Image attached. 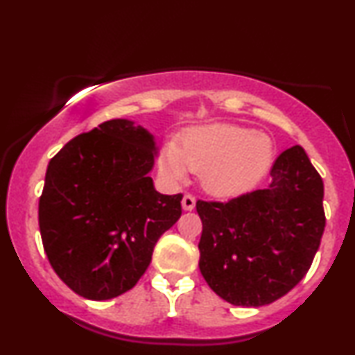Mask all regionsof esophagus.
<instances>
[{"instance_id": "34e87169", "label": "esophagus", "mask_w": 355, "mask_h": 355, "mask_svg": "<svg viewBox=\"0 0 355 355\" xmlns=\"http://www.w3.org/2000/svg\"><path fill=\"white\" fill-rule=\"evenodd\" d=\"M182 208L186 211H192L196 208V197L191 196V193H186L182 198Z\"/></svg>"}]
</instances>
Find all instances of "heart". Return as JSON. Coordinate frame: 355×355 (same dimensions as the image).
I'll return each mask as SVG.
<instances>
[{
	"label": "heart",
	"instance_id": "1",
	"mask_svg": "<svg viewBox=\"0 0 355 355\" xmlns=\"http://www.w3.org/2000/svg\"><path fill=\"white\" fill-rule=\"evenodd\" d=\"M275 150L268 135L234 124H215L187 130L178 145L159 155V173L182 181L187 168L200 173L202 186L218 197L249 191L268 173Z\"/></svg>",
	"mask_w": 355,
	"mask_h": 355
}]
</instances>
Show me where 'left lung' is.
Masks as SVG:
<instances>
[{
    "instance_id": "left-lung-1",
    "label": "left lung",
    "mask_w": 355,
    "mask_h": 355,
    "mask_svg": "<svg viewBox=\"0 0 355 355\" xmlns=\"http://www.w3.org/2000/svg\"><path fill=\"white\" fill-rule=\"evenodd\" d=\"M266 189L227 202H197L200 271L232 305L261 307L307 275L324 231L323 181L305 150L276 158Z\"/></svg>"
}]
</instances>
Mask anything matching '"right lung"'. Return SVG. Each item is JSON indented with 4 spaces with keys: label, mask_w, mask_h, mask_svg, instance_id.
<instances>
[{
    "label": "right lung",
    "mask_w": 355,
    "mask_h": 355,
    "mask_svg": "<svg viewBox=\"0 0 355 355\" xmlns=\"http://www.w3.org/2000/svg\"><path fill=\"white\" fill-rule=\"evenodd\" d=\"M155 137L111 119L69 140L48 164L38 202L43 249L62 283L90 300L132 289L181 216V193L157 192Z\"/></svg>",
    "instance_id": "right-lung-1"
}]
</instances>
